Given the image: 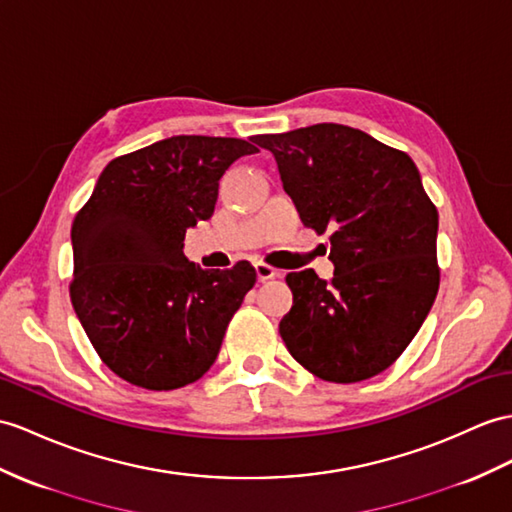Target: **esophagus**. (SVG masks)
Here are the masks:
<instances>
[{
	"instance_id": "34e87169",
	"label": "esophagus",
	"mask_w": 512,
	"mask_h": 512,
	"mask_svg": "<svg viewBox=\"0 0 512 512\" xmlns=\"http://www.w3.org/2000/svg\"><path fill=\"white\" fill-rule=\"evenodd\" d=\"M254 267H256V276H258L260 282H267V280H271V278L280 276V271L273 269V267L267 265V263H256Z\"/></svg>"
}]
</instances>
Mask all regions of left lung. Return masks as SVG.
Instances as JSON below:
<instances>
[{
    "instance_id": "1",
    "label": "left lung",
    "mask_w": 512,
    "mask_h": 512,
    "mask_svg": "<svg viewBox=\"0 0 512 512\" xmlns=\"http://www.w3.org/2000/svg\"><path fill=\"white\" fill-rule=\"evenodd\" d=\"M278 162L306 228L330 230L334 278L293 271L286 350L313 376L350 384L389 369L439 291V213L406 152L341 123L254 136Z\"/></svg>"
}]
</instances>
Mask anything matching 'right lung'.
<instances>
[{
    "label": "right lung",
    "instance_id": "obj_1",
    "mask_svg": "<svg viewBox=\"0 0 512 512\" xmlns=\"http://www.w3.org/2000/svg\"><path fill=\"white\" fill-rule=\"evenodd\" d=\"M258 147L226 136H171L110 160L71 226V304L121 380L173 391L215 363L254 267L202 269L184 234L213 217L219 180Z\"/></svg>",
    "mask_w": 512,
    "mask_h": 512
}]
</instances>
